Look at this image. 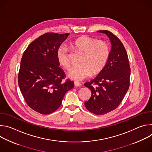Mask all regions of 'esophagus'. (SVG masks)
Masks as SVG:
<instances>
[{
    "instance_id": "34e87169",
    "label": "esophagus",
    "mask_w": 152,
    "mask_h": 152,
    "mask_svg": "<svg viewBox=\"0 0 152 152\" xmlns=\"http://www.w3.org/2000/svg\"><path fill=\"white\" fill-rule=\"evenodd\" d=\"M74 85L76 86H80L81 85V83L80 82H74Z\"/></svg>"
}]
</instances>
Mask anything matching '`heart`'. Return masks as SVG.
Instances as JSON below:
<instances>
[{"label": "heart", "mask_w": 152, "mask_h": 152, "mask_svg": "<svg viewBox=\"0 0 152 152\" xmlns=\"http://www.w3.org/2000/svg\"><path fill=\"white\" fill-rule=\"evenodd\" d=\"M72 45L83 55L79 62L80 66L72 67L68 72V76L71 79L80 81L91 75L98 74L104 69L110 53V46L106 42L83 36L75 40ZM56 57L61 66L69 69L70 61L66 46L61 45L58 48Z\"/></svg>", "instance_id": "b5f03b06"}]
</instances>
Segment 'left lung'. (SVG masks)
Here are the masks:
<instances>
[{"label":"left lung","mask_w":152,"mask_h":152,"mask_svg":"<svg viewBox=\"0 0 152 152\" xmlns=\"http://www.w3.org/2000/svg\"><path fill=\"white\" fill-rule=\"evenodd\" d=\"M97 32L108 37L112 47L104 69L96 78L84 83L91 91L85 106L96 115H103L115 110L122 102L129 88L131 68L121 41L110 31Z\"/></svg>","instance_id":"left-lung-1"}]
</instances>
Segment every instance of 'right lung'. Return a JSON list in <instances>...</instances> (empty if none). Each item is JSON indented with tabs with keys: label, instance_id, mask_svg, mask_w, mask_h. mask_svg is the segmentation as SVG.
I'll list each match as a JSON object with an SVG mask.
<instances>
[{
	"label": "right lung",
	"instance_id": "right-lung-1",
	"mask_svg": "<svg viewBox=\"0 0 152 152\" xmlns=\"http://www.w3.org/2000/svg\"><path fill=\"white\" fill-rule=\"evenodd\" d=\"M69 34L49 32L28 46L21 58L18 76V85L26 103L41 114L55 112L74 82L67 79L59 67L56 52Z\"/></svg>",
	"mask_w": 152,
	"mask_h": 152
}]
</instances>
